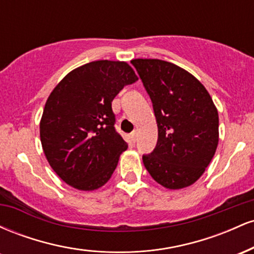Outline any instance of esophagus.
<instances>
[{
  "instance_id": "obj_1",
  "label": "esophagus",
  "mask_w": 254,
  "mask_h": 254,
  "mask_svg": "<svg viewBox=\"0 0 254 254\" xmlns=\"http://www.w3.org/2000/svg\"><path fill=\"white\" fill-rule=\"evenodd\" d=\"M131 139H132V142H136V139H137V132H136V130H133L132 132H131Z\"/></svg>"
}]
</instances>
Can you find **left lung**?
Here are the masks:
<instances>
[{"mask_svg":"<svg viewBox=\"0 0 254 254\" xmlns=\"http://www.w3.org/2000/svg\"><path fill=\"white\" fill-rule=\"evenodd\" d=\"M153 103L155 149L143 155L149 174L166 189L179 190L199 179L218 144V113L193 75L161 60L131 61Z\"/></svg>","mask_w":254,"mask_h":254,"instance_id":"8db88e82","label":"left lung"}]
</instances>
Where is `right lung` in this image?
<instances>
[{"instance_id": "1", "label": "right lung", "mask_w": 254, "mask_h": 254, "mask_svg": "<svg viewBox=\"0 0 254 254\" xmlns=\"http://www.w3.org/2000/svg\"><path fill=\"white\" fill-rule=\"evenodd\" d=\"M138 80L127 62L94 61L69 72L46 100L40 141L52 170L81 191L110 180L127 143L115 129L112 100Z\"/></svg>"}]
</instances>
